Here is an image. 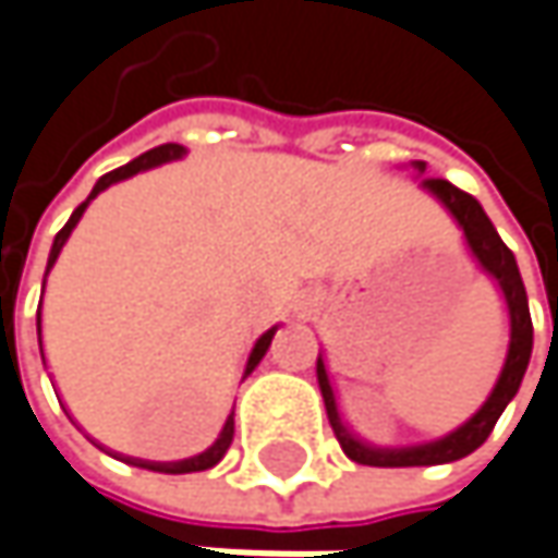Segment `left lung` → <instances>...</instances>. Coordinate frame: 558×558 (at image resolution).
I'll return each instance as SVG.
<instances>
[{"mask_svg":"<svg viewBox=\"0 0 558 558\" xmlns=\"http://www.w3.org/2000/svg\"><path fill=\"white\" fill-rule=\"evenodd\" d=\"M423 170V163H416ZM423 185L439 195L448 211L458 217V223L464 227V236L474 248V255L480 258V265L499 280L502 293H506L508 315H511V344H508L506 369L496 381L489 401L480 408L474 420H468L458 433L445 436L442 442L433 445H416V448H398V451H381V448H369V445L356 442L350 433L344 429L338 408H335V391L328 385V373H325V363L318 360V388H322V398H325V410H328V423L338 436V442L344 448V454L356 464H369V468H423V464H448V461H458L464 454L476 451L480 445L489 439L496 420L502 416L506 404L518 395V385L524 378L527 369V360H531V347H534V325H531V310H527V293H524V280L518 275V262L511 255V248L502 243V236L496 233L493 220L486 217V211L480 208L474 195L454 189L448 180H423Z\"/></svg>","mask_w":558,"mask_h":558,"instance_id":"8db88e82","label":"left lung"}]
</instances>
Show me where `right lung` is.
I'll return each instance as SVG.
<instances>
[{"mask_svg":"<svg viewBox=\"0 0 558 558\" xmlns=\"http://www.w3.org/2000/svg\"><path fill=\"white\" fill-rule=\"evenodd\" d=\"M173 157H182V145H160V148H150L148 154H142V157H135L132 163H125V167H119L113 173H107V177H100L97 185H94V192L87 195V202L97 195V192H104L107 185H113V182L125 180V177H135L138 170H148V167H157V163H167V160H173ZM87 202L78 205L72 217H69V223L56 233V240H52V252H50V265H47V271L52 268V262H56V255H59V248L65 246V240H69V233L75 230V223H78V217L87 208ZM47 283V278H44ZM37 331H40V310H37ZM271 338H275V328L268 331V335H262L258 338V344L252 347V353H248V363H246V376L258 366V360L265 356V350L271 344ZM233 442V416H227V423H223V429H220V436H217V442L208 448V451H202L198 458H189V461H177V464H150V461H132V464H138V468H148V471H160V474H192V471H208L214 468L223 454H227V448Z\"/></svg>","mask_w":558,"mask_h":558,"instance_id":"add662e5","label":"right lung"}]
</instances>
